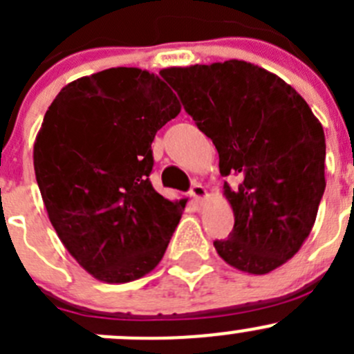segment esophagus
<instances>
[{"label": "esophagus", "mask_w": 354, "mask_h": 354, "mask_svg": "<svg viewBox=\"0 0 354 354\" xmlns=\"http://www.w3.org/2000/svg\"><path fill=\"white\" fill-rule=\"evenodd\" d=\"M190 194H192V197H194L195 200H203L207 197V190H205V187H202V185L200 183H194V187H192V190H190Z\"/></svg>", "instance_id": "esophagus-1"}]
</instances>
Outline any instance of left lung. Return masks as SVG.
<instances>
[{"label":"left lung","mask_w":354,"mask_h":354,"mask_svg":"<svg viewBox=\"0 0 354 354\" xmlns=\"http://www.w3.org/2000/svg\"><path fill=\"white\" fill-rule=\"evenodd\" d=\"M174 88L219 152L234 212L233 231L216 240L230 266L267 274L291 259L315 223L326 190V135L305 99L277 75L230 59L166 68Z\"/></svg>","instance_id":"left-lung-1"}]
</instances>
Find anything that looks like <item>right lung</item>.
<instances>
[{
	"label": "right lung",
	"instance_id": "add662e5",
	"mask_svg": "<svg viewBox=\"0 0 354 354\" xmlns=\"http://www.w3.org/2000/svg\"><path fill=\"white\" fill-rule=\"evenodd\" d=\"M181 111L156 75L109 68L62 88L46 111L34 169L49 221L78 263L130 283L160 262L185 200L152 187V142Z\"/></svg>",
	"mask_w": 354,
	"mask_h": 354
}]
</instances>
